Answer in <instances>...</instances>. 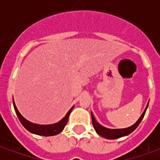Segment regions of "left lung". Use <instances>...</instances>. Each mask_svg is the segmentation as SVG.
<instances>
[{
  "label": "left lung",
  "instance_id": "1",
  "mask_svg": "<svg viewBox=\"0 0 160 160\" xmlns=\"http://www.w3.org/2000/svg\"><path fill=\"white\" fill-rule=\"evenodd\" d=\"M149 103V102H148ZM148 104H147V107L143 111V113L141 114V116L140 117V118L138 119L137 122L134 124H133L132 126L128 128H105L104 126H102L100 123H98L95 118H94L92 112H91V115H92V125H93V128L95 131L97 132L98 134L101 135L102 137L106 138V139H111V140H114V139H118V138L123 137V136H126L128 134H131L133 131L138 127V125L140 124V122H141V120L143 119L145 116V113L147 111V109H148Z\"/></svg>",
  "mask_w": 160,
  "mask_h": 160
}]
</instances>
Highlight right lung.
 <instances>
[{
  "label": "right lung",
  "mask_w": 160,
  "mask_h": 160,
  "mask_svg": "<svg viewBox=\"0 0 160 160\" xmlns=\"http://www.w3.org/2000/svg\"><path fill=\"white\" fill-rule=\"evenodd\" d=\"M12 104H13L14 110H15L16 115H17V117H18L19 120L20 121V122L23 126L31 133L38 134V135H42V136H52V135H56V134H60L66 126L68 119L69 118L70 113H71V111L73 108V106L71 108L69 111H68V113L65 115V117L62 120H60L58 122L53 124H47V125H41V124L33 123L32 122L26 120V118H24L18 111L15 103H14V100H12Z\"/></svg>",
  "instance_id": "right-lung-1"
}]
</instances>
